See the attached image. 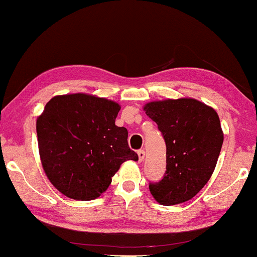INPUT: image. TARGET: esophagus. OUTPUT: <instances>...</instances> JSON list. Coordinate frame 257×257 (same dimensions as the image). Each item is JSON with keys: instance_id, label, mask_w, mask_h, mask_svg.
Instances as JSON below:
<instances>
[{"instance_id": "1", "label": "esophagus", "mask_w": 257, "mask_h": 257, "mask_svg": "<svg viewBox=\"0 0 257 257\" xmlns=\"http://www.w3.org/2000/svg\"><path fill=\"white\" fill-rule=\"evenodd\" d=\"M138 156H139V162H143L144 158H145V151H144V150H140V151H138Z\"/></svg>"}]
</instances>
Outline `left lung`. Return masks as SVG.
I'll list each match as a JSON object with an SVG mask.
<instances>
[{
  "instance_id": "left-lung-1",
  "label": "left lung",
  "mask_w": 257,
  "mask_h": 257,
  "mask_svg": "<svg viewBox=\"0 0 257 257\" xmlns=\"http://www.w3.org/2000/svg\"><path fill=\"white\" fill-rule=\"evenodd\" d=\"M144 111L157 123L167 145V172L150 192L159 204L192 199L213 175L223 143L217 112L192 98L156 100Z\"/></svg>"
}]
</instances>
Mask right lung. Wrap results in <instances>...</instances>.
<instances>
[{
	"label": "right lung",
	"instance_id": "1",
	"mask_svg": "<svg viewBox=\"0 0 257 257\" xmlns=\"http://www.w3.org/2000/svg\"><path fill=\"white\" fill-rule=\"evenodd\" d=\"M120 110L112 100L84 93L52 98L36 120L41 163L55 188L75 200L101 196L125 161L139 157L128 131L114 124Z\"/></svg>",
	"mask_w": 257,
	"mask_h": 257
}]
</instances>
